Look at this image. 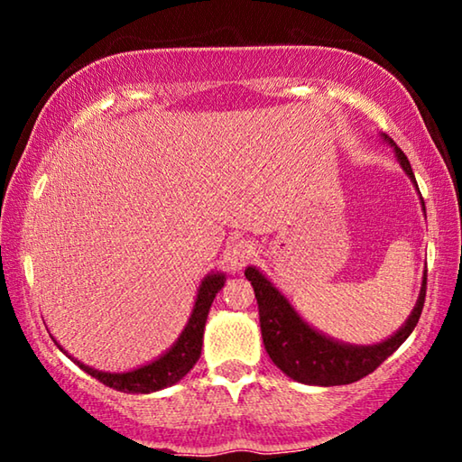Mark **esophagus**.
<instances>
[{"label":"esophagus","mask_w":462,"mask_h":462,"mask_svg":"<svg viewBox=\"0 0 462 462\" xmlns=\"http://www.w3.org/2000/svg\"><path fill=\"white\" fill-rule=\"evenodd\" d=\"M254 253L256 248L250 240H234L232 245L226 248V261H228L232 271H240L253 261Z\"/></svg>","instance_id":"esophagus-1"}]
</instances>
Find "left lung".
<instances>
[{
	"mask_svg": "<svg viewBox=\"0 0 462 462\" xmlns=\"http://www.w3.org/2000/svg\"><path fill=\"white\" fill-rule=\"evenodd\" d=\"M383 138L393 146L397 161H400L405 175L411 179L418 189L416 177H413L408 156L403 154L402 148L389 136L383 134ZM421 208H424V199H421ZM245 275L250 281V285H253L256 303H259L263 344L264 348H267L271 361L275 363L287 377L306 383V385L319 387L348 385V383L363 379L402 346L405 338L413 332V328H416L421 316V308H424L426 300L428 277L424 273L416 308H413L410 318L405 319V324L400 330L391 336V338L379 344L356 346V344H346L328 338L322 332L314 330L308 322H303L291 303L287 301V297L281 293L259 269L248 267L245 271Z\"/></svg>",
	"mask_w": 462,
	"mask_h": 462,
	"instance_id": "1",
	"label": "left lung"
}]
</instances>
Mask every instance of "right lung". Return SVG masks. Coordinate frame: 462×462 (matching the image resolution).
Wrapping results in <instances>:
<instances>
[{"mask_svg":"<svg viewBox=\"0 0 462 462\" xmlns=\"http://www.w3.org/2000/svg\"><path fill=\"white\" fill-rule=\"evenodd\" d=\"M224 273H209V275L201 281L198 289V297H195V306L191 311L189 322H187L185 330L179 336L177 342L171 346L165 355L156 358V361L148 363L140 369L128 371V373H106L91 369V366L83 365L73 358L67 350L57 346L65 353L75 365H79L81 369L91 374L93 379H97L104 385L112 387L116 391H124V393H152V391H161L165 387L175 385L177 381H181L187 373L193 369V365L199 361L201 346H203V328H206V319L212 308V301L216 293L224 287Z\"/></svg>","mask_w":462,"mask_h":462,"instance_id":"right-lung-1","label":"right lung"}]
</instances>
